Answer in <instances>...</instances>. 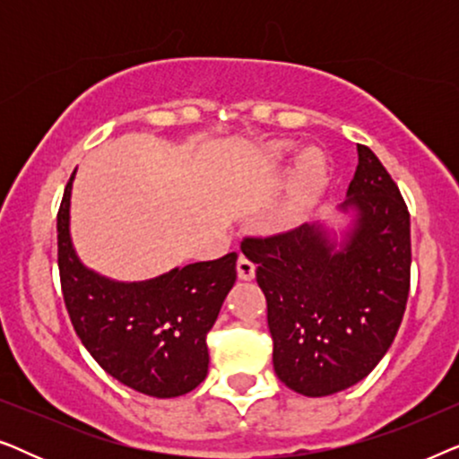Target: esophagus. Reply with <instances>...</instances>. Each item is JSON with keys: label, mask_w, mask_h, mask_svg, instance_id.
<instances>
[{"label": "esophagus", "mask_w": 459, "mask_h": 459, "mask_svg": "<svg viewBox=\"0 0 459 459\" xmlns=\"http://www.w3.org/2000/svg\"><path fill=\"white\" fill-rule=\"evenodd\" d=\"M238 278L240 280H253L255 278V263L248 256H238Z\"/></svg>", "instance_id": "34e87169"}]
</instances>
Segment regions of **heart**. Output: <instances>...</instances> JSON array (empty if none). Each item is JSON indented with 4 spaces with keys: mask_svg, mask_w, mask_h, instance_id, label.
Masks as SVG:
<instances>
[{
    "mask_svg": "<svg viewBox=\"0 0 459 459\" xmlns=\"http://www.w3.org/2000/svg\"><path fill=\"white\" fill-rule=\"evenodd\" d=\"M288 154H290V146L288 143H278V146L269 150V159L275 165L284 162ZM325 178H328V165H325L322 152L307 150V152L299 156L290 179V200H288L286 209L288 219H299L305 215L313 200H316L317 192L322 190Z\"/></svg>",
    "mask_w": 459,
    "mask_h": 459,
    "instance_id": "1",
    "label": "heart"
}]
</instances>
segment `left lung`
I'll return each mask as SVG.
<instances>
[{
    "instance_id": "1",
    "label": "left lung",
    "mask_w": 459,
    "mask_h": 459,
    "mask_svg": "<svg viewBox=\"0 0 459 459\" xmlns=\"http://www.w3.org/2000/svg\"><path fill=\"white\" fill-rule=\"evenodd\" d=\"M341 211H353L342 242L322 225L244 238L267 299L273 369L294 393L325 397L366 378L391 347L410 294V212L368 146Z\"/></svg>"
}]
</instances>
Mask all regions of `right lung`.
Listing matches in <instances>:
<instances>
[{
    "mask_svg": "<svg viewBox=\"0 0 459 459\" xmlns=\"http://www.w3.org/2000/svg\"><path fill=\"white\" fill-rule=\"evenodd\" d=\"M58 211V269L73 328L104 372L150 397L171 399L209 372L206 334L236 281V253L175 267L159 278L115 281L79 261L71 240V190Z\"/></svg>",
    "mask_w": 459,
    "mask_h": 459,
    "instance_id": "obj_1",
    "label": "right lung"
}]
</instances>
